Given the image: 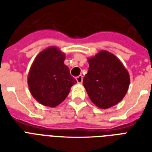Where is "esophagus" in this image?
Instances as JSON below:
<instances>
[{"label":"esophagus","instance_id":"1","mask_svg":"<svg viewBox=\"0 0 152 152\" xmlns=\"http://www.w3.org/2000/svg\"><path fill=\"white\" fill-rule=\"evenodd\" d=\"M76 80L78 84H81L83 81V76L82 75H80L79 76H77V77H76Z\"/></svg>","mask_w":152,"mask_h":152}]
</instances>
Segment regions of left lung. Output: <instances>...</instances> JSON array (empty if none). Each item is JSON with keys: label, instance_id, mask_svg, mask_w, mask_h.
<instances>
[{"label": "left lung", "instance_id": "obj_1", "mask_svg": "<svg viewBox=\"0 0 152 152\" xmlns=\"http://www.w3.org/2000/svg\"><path fill=\"white\" fill-rule=\"evenodd\" d=\"M89 71L83 85L92 102L107 109L116 105L126 94L130 77L120 59L107 50L88 58Z\"/></svg>", "mask_w": 152, "mask_h": 152}]
</instances>
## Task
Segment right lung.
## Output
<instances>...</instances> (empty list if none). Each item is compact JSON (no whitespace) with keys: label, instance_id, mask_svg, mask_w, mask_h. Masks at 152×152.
Returning a JSON list of instances; mask_svg holds the SVG:
<instances>
[{"label":"right lung","instance_id":"add662e5","mask_svg":"<svg viewBox=\"0 0 152 152\" xmlns=\"http://www.w3.org/2000/svg\"><path fill=\"white\" fill-rule=\"evenodd\" d=\"M65 57L58 48L50 46L38 53L31 64L28 88L33 98L42 105L50 107L59 105L76 83L64 64Z\"/></svg>","mask_w":152,"mask_h":152}]
</instances>
